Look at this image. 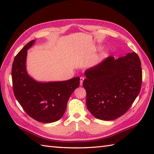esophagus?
Listing matches in <instances>:
<instances>
[{"label": "esophagus", "instance_id": "esophagus-1", "mask_svg": "<svg viewBox=\"0 0 154 154\" xmlns=\"http://www.w3.org/2000/svg\"><path fill=\"white\" fill-rule=\"evenodd\" d=\"M83 81H84V77H80V85H81V86L82 85H83Z\"/></svg>", "mask_w": 154, "mask_h": 154}]
</instances>
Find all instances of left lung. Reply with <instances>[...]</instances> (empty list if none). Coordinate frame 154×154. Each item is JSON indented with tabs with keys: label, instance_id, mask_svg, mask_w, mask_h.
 <instances>
[{
	"label": "left lung",
	"instance_id": "obj_1",
	"mask_svg": "<svg viewBox=\"0 0 154 154\" xmlns=\"http://www.w3.org/2000/svg\"><path fill=\"white\" fill-rule=\"evenodd\" d=\"M85 74L87 109L100 120H112L125 114L141 89V61L134 51L116 60L108 57Z\"/></svg>",
	"mask_w": 154,
	"mask_h": 154
}]
</instances>
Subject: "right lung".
Masks as SVG:
<instances>
[{"label":"right lung","instance_id":"add662e5","mask_svg":"<svg viewBox=\"0 0 154 154\" xmlns=\"http://www.w3.org/2000/svg\"><path fill=\"white\" fill-rule=\"evenodd\" d=\"M32 40L16 55L12 67L14 96L22 109L32 119L44 123L60 120L67 108L69 98L79 87V77L65 81L41 83L34 80L26 69L27 50L34 44Z\"/></svg>","mask_w":154,"mask_h":154}]
</instances>
